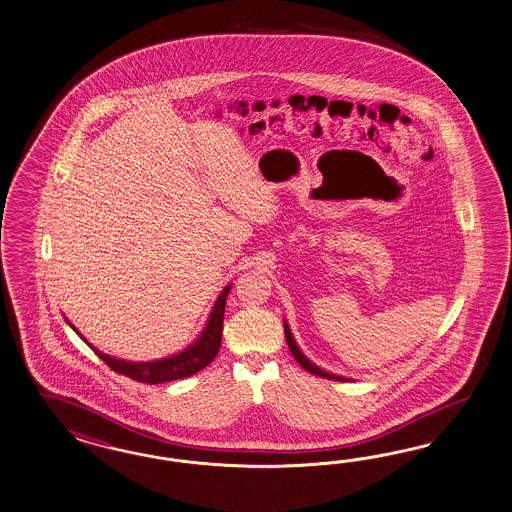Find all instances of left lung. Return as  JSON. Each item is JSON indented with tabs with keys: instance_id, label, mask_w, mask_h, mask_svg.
Wrapping results in <instances>:
<instances>
[{
	"instance_id": "obj_1",
	"label": "left lung",
	"mask_w": 512,
	"mask_h": 512,
	"mask_svg": "<svg viewBox=\"0 0 512 512\" xmlns=\"http://www.w3.org/2000/svg\"><path fill=\"white\" fill-rule=\"evenodd\" d=\"M283 328H285V338H287V345H289V349H291V353H293V357L298 360V364L306 370V372L313 373V375H319V377H325V379H332V381H349V379H345V377H341V375H334V373L325 372V370H321L319 366H315L313 362H310L306 355L300 351V347L296 345L295 338H293V334H291V328L289 325L283 321Z\"/></svg>"
}]
</instances>
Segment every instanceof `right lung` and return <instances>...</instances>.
<instances>
[{"label": "right lung", "instance_id": "add662e5", "mask_svg": "<svg viewBox=\"0 0 512 512\" xmlns=\"http://www.w3.org/2000/svg\"><path fill=\"white\" fill-rule=\"evenodd\" d=\"M231 291V285H227L221 295L217 296L214 310L208 317V323L204 326L201 336L197 341H193L187 349L178 355H172L169 358H161V360H154V362H129V360H122V358L109 357L105 353H101L99 349H95L88 341L80 336L75 325H71L67 319V325L71 326L82 340L86 341L92 347L93 353L101 358L110 370L122 373L129 379H135L139 383H146V385H159V383H167V381H176V379H184L193 373L201 372L202 368H206L221 347V332H223V317H225V302H227V295Z\"/></svg>", "mask_w": 512, "mask_h": 512}]
</instances>
